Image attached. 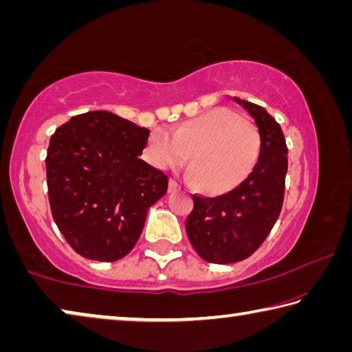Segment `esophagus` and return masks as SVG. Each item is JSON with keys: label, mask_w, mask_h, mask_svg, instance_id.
<instances>
[{"label": "esophagus", "mask_w": 352, "mask_h": 352, "mask_svg": "<svg viewBox=\"0 0 352 352\" xmlns=\"http://www.w3.org/2000/svg\"><path fill=\"white\" fill-rule=\"evenodd\" d=\"M180 189V186H178V183L175 180H170L169 182V192H175V190Z\"/></svg>", "instance_id": "1"}]
</instances>
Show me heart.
I'll return each instance as SVG.
<instances>
[{
    "instance_id": "1",
    "label": "heart",
    "mask_w": 352,
    "mask_h": 352,
    "mask_svg": "<svg viewBox=\"0 0 352 352\" xmlns=\"http://www.w3.org/2000/svg\"><path fill=\"white\" fill-rule=\"evenodd\" d=\"M190 157L194 180L208 192L237 186L258 160L259 133L245 118L223 107L211 109L177 126L174 133L155 129L147 155L158 168H175Z\"/></svg>"
}]
</instances>
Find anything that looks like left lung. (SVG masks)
Instances as JSON below:
<instances>
[{
    "mask_svg": "<svg viewBox=\"0 0 352 352\" xmlns=\"http://www.w3.org/2000/svg\"><path fill=\"white\" fill-rule=\"evenodd\" d=\"M254 119L261 148L253 170L239 186L219 197L194 195L186 233L197 254L212 264L247 259L269 236L279 217L287 174V146L281 126L269 111L233 98Z\"/></svg>",
    "mask_w": 352,
    "mask_h": 352,
    "instance_id": "1",
    "label": "left lung"
}]
</instances>
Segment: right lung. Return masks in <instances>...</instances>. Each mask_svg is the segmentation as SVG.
<instances>
[{
	"label": "right lung",
	"instance_id": "obj_1",
	"mask_svg": "<svg viewBox=\"0 0 352 352\" xmlns=\"http://www.w3.org/2000/svg\"><path fill=\"white\" fill-rule=\"evenodd\" d=\"M151 130L115 113L77 115L51 136L47 195L58 230L87 259L113 262L132 252L168 175L140 155Z\"/></svg>",
	"mask_w": 352,
	"mask_h": 352
}]
</instances>
